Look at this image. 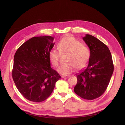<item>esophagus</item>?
<instances>
[{"mask_svg":"<svg viewBox=\"0 0 125 125\" xmlns=\"http://www.w3.org/2000/svg\"><path fill=\"white\" fill-rule=\"evenodd\" d=\"M61 78H62V79H65V78H68V77H66V76H62V77H61Z\"/></svg>","mask_w":125,"mask_h":125,"instance_id":"obj_1","label":"esophagus"}]
</instances>
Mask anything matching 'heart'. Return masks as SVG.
<instances>
[{
	"label": "heart",
	"instance_id": "1",
	"mask_svg": "<svg viewBox=\"0 0 125 125\" xmlns=\"http://www.w3.org/2000/svg\"><path fill=\"white\" fill-rule=\"evenodd\" d=\"M58 47L62 53H67L66 64L59 67L57 70L59 73L68 75L75 70L79 71L84 68L88 64L90 57V52L88 48L73 37L62 39L58 43ZM60 53L55 49H51L49 53V59L51 64L54 67L58 66Z\"/></svg>",
	"mask_w": 125,
	"mask_h": 125
}]
</instances>
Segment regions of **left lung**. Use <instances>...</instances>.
<instances>
[{"mask_svg":"<svg viewBox=\"0 0 125 125\" xmlns=\"http://www.w3.org/2000/svg\"><path fill=\"white\" fill-rule=\"evenodd\" d=\"M83 40L90 50L87 67L76 74L78 82L75 93L82 98L93 100L105 92L114 71L110 51L104 43L86 34Z\"/></svg>","mask_w":125,"mask_h":125,"instance_id":"obj_1","label":"left lung"}]
</instances>
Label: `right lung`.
<instances>
[{
  "label": "right lung",
  "instance_id": "right-lung-1",
  "mask_svg": "<svg viewBox=\"0 0 125 125\" xmlns=\"http://www.w3.org/2000/svg\"><path fill=\"white\" fill-rule=\"evenodd\" d=\"M51 36L33 37L22 44L14 57L12 78L27 99L41 102L46 99L61 76L50 67L49 53L55 43Z\"/></svg>",
  "mask_w": 125,
  "mask_h": 125
}]
</instances>
